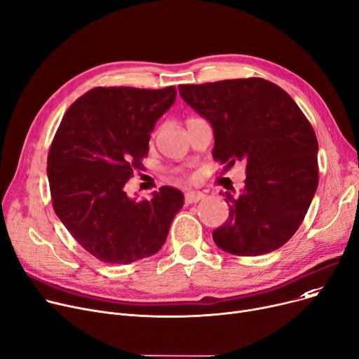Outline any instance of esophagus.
Returning <instances> with one entry per match:
<instances>
[{
  "mask_svg": "<svg viewBox=\"0 0 359 359\" xmlns=\"http://www.w3.org/2000/svg\"><path fill=\"white\" fill-rule=\"evenodd\" d=\"M203 198H205V195L199 191H189V192L184 194V202L186 203H196Z\"/></svg>",
  "mask_w": 359,
  "mask_h": 359,
  "instance_id": "1",
  "label": "esophagus"
}]
</instances>
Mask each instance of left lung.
Returning <instances> with one entry per match:
<instances>
[{
	"label": "left lung",
	"mask_w": 359,
	"mask_h": 359,
	"mask_svg": "<svg viewBox=\"0 0 359 359\" xmlns=\"http://www.w3.org/2000/svg\"><path fill=\"white\" fill-rule=\"evenodd\" d=\"M182 99L214 129V160L246 164L238 196L225 192L229 219L217 246L237 256L279 249L303 222L318 184V144L292 97L263 79L179 86Z\"/></svg>",
	"instance_id": "8db88e82"
}]
</instances>
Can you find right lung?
<instances>
[{
	"label": "right lung",
	"mask_w": 359,
	"mask_h": 359,
	"mask_svg": "<svg viewBox=\"0 0 359 359\" xmlns=\"http://www.w3.org/2000/svg\"><path fill=\"white\" fill-rule=\"evenodd\" d=\"M176 87H96L65 111L48 154L53 211L94 257L126 265L156 255L183 206V194L160 187L149 201L125 192L142 168L156 122Z\"/></svg>",
	"instance_id": "right-lung-1"
}]
</instances>
